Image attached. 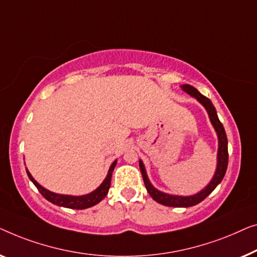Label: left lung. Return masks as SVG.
Here are the masks:
<instances>
[{
  "mask_svg": "<svg viewBox=\"0 0 257 257\" xmlns=\"http://www.w3.org/2000/svg\"><path fill=\"white\" fill-rule=\"evenodd\" d=\"M182 88L184 92L190 94L191 96L196 97L202 106L205 107V109L207 110L209 120H211V123L215 129L216 135H218V140H219L218 164H216V170H215L214 176H213L212 180L209 182L208 185L206 186L204 190H201L200 192H198L197 194H193V196L183 197V196H172V194L161 192V191L155 189V187L151 185L149 178H148L143 162L140 160V169H141V172H142L143 182H144V185H146L147 191L150 194V197L153 198L154 200L160 202V204L170 206V207H191V206L199 204L200 201L204 200L205 198L207 197L220 183H221L223 176H225L226 173L227 165H228V142H227L226 132L222 123L219 120L218 114H216V110L214 106H213L212 101L209 100L208 97L202 95V94L198 91L197 88H194L193 86L183 85Z\"/></svg>",
  "mask_w": 257,
  "mask_h": 257,
  "instance_id": "obj_1",
  "label": "left lung"
}]
</instances>
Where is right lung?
<instances>
[{
	"instance_id": "add662e5",
	"label": "right lung",
	"mask_w": 257,
	"mask_h": 257,
	"mask_svg": "<svg viewBox=\"0 0 257 257\" xmlns=\"http://www.w3.org/2000/svg\"><path fill=\"white\" fill-rule=\"evenodd\" d=\"M117 161H114L113 164L110 165L109 170H108V175L102 184L97 187L96 190H94L93 192L85 194V196H66V194H58L53 193L51 191L44 189V187L39 185V184L34 179V177L31 176V173L27 170V173L29 178L32 183L35 184V186L37 187L39 192L43 197L45 198L46 200H49L52 204L61 206V207H67L72 209H85L88 207H92V206L99 204V202L103 199L104 197L107 196L108 191H109L110 187V180H111V173L114 171L115 165H116Z\"/></svg>"
}]
</instances>
